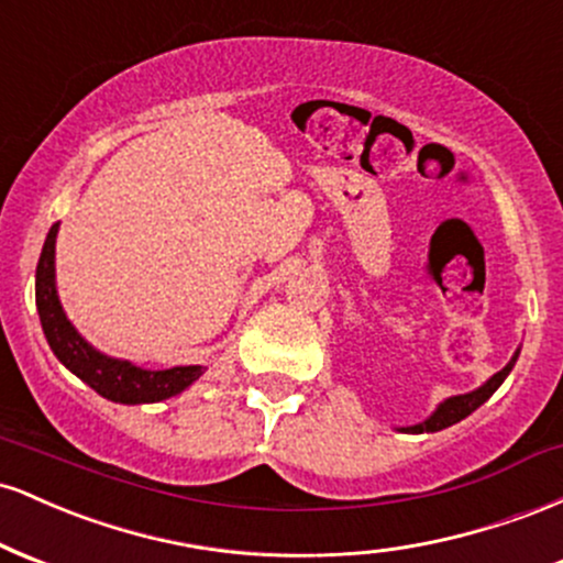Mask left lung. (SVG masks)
Instances as JSON below:
<instances>
[{"label":"left lung","instance_id":"1","mask_svg":"<svg viewBox=\"0 0 563 563\" xmlns=\"http://www.w3.org/2000/svg\"><path fill=\"white\" fill-rule=\"evenodd\" d=\"M516 357H519V349H516V354H514V357H510V363L503 367L500 373H495V376L489 378L487 384H482L479 389H474V391H468V394H457V397L444 399V402H439L437 410L431 412V416L426 418L423 423L407 426V429H402V431H407V434H423V431H426V434H429V431H442V429H448V426H452V423L463 421V418L471 416V412H474L476 407H482L489 397H493V394L497 391V386H500L503 380L508 378V373L514 371Z\"/></svg>","mask_w":563,"mask_h":563}]
</instances>
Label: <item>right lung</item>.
<instances>
[{
	"label": "right lung",
	"mask_w": 563,
	"mask_h": 563,
	"mask_svg": "<svg viewBox=\"0 0 563 563\" xmlns=\"http://www.w3.org/2000/svg\"><path fill=\"white\" fill-rule=\"evenodd\" d=\"M57 228L53 224L44 241L42 256L36 264V309L42 320V331L47 335V344L55 352V357L68 367L74 376H79L84 384L92 386L100 397L121 405H145L169 399L174 394L185 391L203 376L206 367L200 365H179L169 371H145L129 360H115L84 341V335L70 325V320L63 312L60 299H57L55 286V241Z\"/></svg>",
	"instance_id": "add662e5"
}]
</instances>
